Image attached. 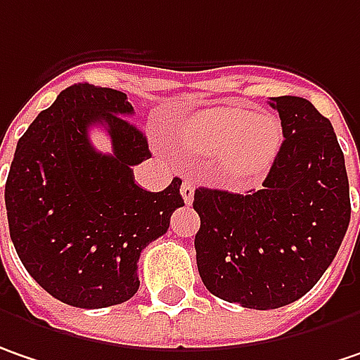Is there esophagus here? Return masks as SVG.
Segmentation results:
<instances>
[{
	"label": "esophagus",
	"instance_id": "34e87169",
	"mask_svg": "<svg viewBox=\"0 0 360 360\" xmlns=\"http://www.w3.org/2000/svg\"><path fill=\"white\" fill-rule=\"evenodd\" d=\"M193 191H195L193 181L191 179L183 181V185H181V198H183L185 203H191V201H193Z\"/></svg>",
	"mask_w": 360,
	"mask_h": 360
}]
</instances>
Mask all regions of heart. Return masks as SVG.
Listing matches in <instances>:
<instances>
[{
  "label": "heart",
  "instance_id": "b5f03b06",
  "mask_svg": "<svg viewBox=\"0 0 360 360\" xmlns=\"http://www.w3.org/2000/svg\"><path fill=\"white\" fill-rule=\"evenodd\" d=\"M181 142L200 157H220V171L243 183L261 177L273 165L281 142V122L271 114L220 105L201 110L181 128Z\"/></svg>",
  "mask_w": 360,
  "mask_h": 360
}]
</instances>
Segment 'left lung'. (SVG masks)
<instances>
[{
  "label": "left lung",
  "mask_w": 360,
  "mask_h": 360,
  "mask_svg": "<svg viewBox=\"0 0 360 360\" xmlns=\"http://www.w3.org/2000/svg\"><path fill=\"white\" fill-rule=\"evenodd\" d=\"M283 144L261 189L200 187L195 255L210 293L250 309L287 306L320 281L350 222L345 155L330 120L304 97H271Z\"/></svg>",
  "instance_id": "left-lung-1"
}]
</instances>
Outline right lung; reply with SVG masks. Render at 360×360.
<instances>
[{"label": "right lung", "instance_id": "add662e5", "mask_svg": "<svg viewBox=\"0 0 360 360\" xmlns=\"http://www.w3.org/2000/svg\"><path fill=\"white\" fill-rule=\"evenodd\" d=\"M132 114L126 94L77 83L18 140L6 181L11 243L34 281L63 304L97 309L128 302L140 285V252L185 205L179 177L159 193L134 183L132 167L150 150L124 117ZM91 125L108 130L112 155L93 148Z\"/></svg>", "mask_w": 360, "mask_h": 360}]
</instances>
